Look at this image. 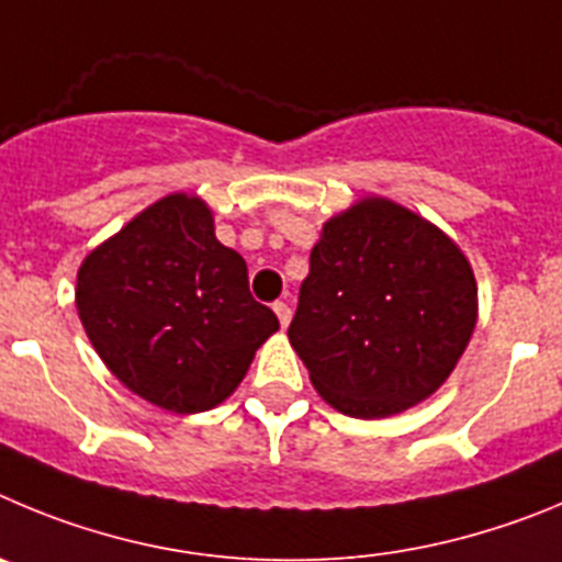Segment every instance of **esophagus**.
<instances>
[{"label": "esophagus", "mask_w": 562, "mask_h": 562, "mask_svg": "<svg viewBox=\"0 0 562 562\" xmlns=\"http://www.w3.org/2000/svg\"><path fill=\"white\" fill-rule=\"evenodd\" d=\"M274 313L277 318H280L282 327L291 325V305H288V302H274Z\"/></svg>", "instance_id": "1"}]
</instances>
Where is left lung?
I'll return each mask as SVG.
<instances>
[{
    "label": "left lung",
    "instance_id": "1",
    "mask_svg": "<svg viewBox=\"0 0 562 562\" xmlns=\"http://www.w3.org/2000/svg\"><path fill=\"white\" fill-rule=\"evenodd\" d=\"M476 296L451 237L369 195L322 226L288 338L333 408L392 417L448 381L476 327Z\"/></svg>",
    "mask_w": 562,
    "mask_h": 562
}]
</instances>
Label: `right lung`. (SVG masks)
Returning a JSON list of instances; mask_svg holds the SVG:
<instances>
[{
  "instance_id": "obj_1",
  "label": "right lung",
  "mask_w": 562,
  "mask_h": 562,
  "mask_svg": "<svg viewBox=\"0 0 562 562\" xmlns=\"http://www.w3.org/2000/svg\"><path fill=\"white\" fill-rule=\"evenodd\" d=\"M75 305L111 375L176 414L224 403L280 330L199 195L150 204L80 262Z\"/></svg>"
}]
</instances>
